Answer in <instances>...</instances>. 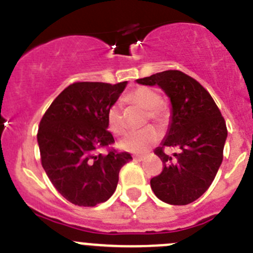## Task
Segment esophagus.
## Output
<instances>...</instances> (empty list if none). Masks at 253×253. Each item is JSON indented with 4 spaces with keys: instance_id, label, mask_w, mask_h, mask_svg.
I'll list each match as a JSON object with an SVG mask.
<instances>
[{
    "instance_id": "obj_1",
    "label": "esophagus",
    "mask_w": 253,
    "mask_h": 253,
    "mask_svg": "<svg viewBox=\"0 0 253 253\" xmlns=\"http://www.w3.org/2000/svg\"><path fill=\"white\" fill-rule=\"evenodd\" d=\"M134 160H135V161H143V160H145V156L136 155V156H134Z\"/></svg>"
}]
</instances>
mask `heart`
Instances as JSON below:
<instances>
[{
	"instance_id": "1",
	"label": "heart",
	"mask_w": 253,
	"mask_h": 253,
	"mask_svg": "<svg viewBox=\"0 0 253 253\" xmlns=\"http://www.w3.org/2000/svg\"><path fill=\"white\" fill-rule=\"evenodd\" d=\"M125 102L129 103L134 107L145 109L146 117L145 120H153L155 124H163L167 118V108L160 102V97L154 89L149 86H138L130 93L125 95ZM107 122L108 128L115 135H122L125 133L126 125H125L124 115L122 109L118 104H113L109 107L107 112ZM159 134L151 126L144 128L139 131H134L129 135L125 136L123 140H120V149L129 153L143 154L148 151L154 144L158 141Z\"/></svg>"
}]
</instances>
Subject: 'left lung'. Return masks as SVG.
<instances>
[{
  "mask_svg": "<svg viewBox=\"0 0 253 253\" xmlns=\"http://www.w3.org/2000/svg\"><path fill=\"white\" fill-rule=\"evenodd\" d=\"M136 83L158 85L171 103L168 133L155 149L164 169L150 180L151 190L164 203L187 205L210 187L221 167L227 138L225 119L208 90L182 72H160ZM168 146L179 151L167 156Z\"/></svg>",
  "mask_w": 253,
  "mask_h": 253,
  "instance_id": "obj_1",
  "label": "left lung"
}]
</instances>
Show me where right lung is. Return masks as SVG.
Instances as JSON below:
<instances>
[{
	"mask_svg": "<svg viewBox=\"0 0 253 253\" xmlns=\"http://www.w3.org/2000/svg\"><path fill=\"white\" fill-rule=\"evenodd\" d=\"M126 84H71L41 120L37 141L42 167L57 191L74 205L89 208L107 201L117 189L120 169L131 160L128 153H100L114 143L107 130V112Z\"/></svg>",
	"mask_w": 253,
	"mask_h": 253,
	"instance_id": "obj_1",
	"label": "right lung"
}]
</instances>
